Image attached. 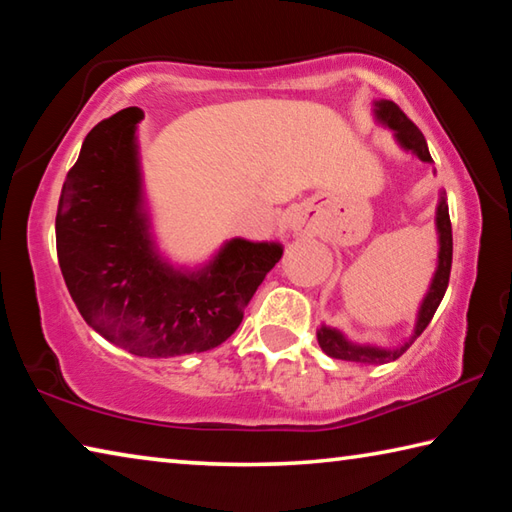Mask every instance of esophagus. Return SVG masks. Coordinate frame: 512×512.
Masks as SVG:
<instances>
[{"mask_svg":"<svg viewBox=\"0 0 512 512\" xmlns=\"http://www.w3.org/2000/svg\"><path fill=\"white\" fill-rule=\"evenodd\" d=\"M289 228L296 232V235H307V232L314 228V219L305 210V207H293L289 214Z\"/></svg>","mask_w":512,"mask_h":512,"instance_id":"obj_1","label":"esophagus"}]
</instances>
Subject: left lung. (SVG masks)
Wrapping results in <instances>:
<instances>
[{
  "mask_svg": "<svg viewBox=\"0 0 512 512\" xmlns=\"http://www.w3.org/2000/svg\"><path fill=\"white\" fill-rule=\"evenodd\" d=\"M372 117L379 126L388 128L393 133V140L404 153H411L413 158H418L424 164H433L427 140L420 133V128L404 115V112L395 106L393 101L379 99L372 101ZM436 173V169H433ZM436 237H438V259H436V271L429 282V289L420 300L418 314H415V325L409 339H404L397 345H377V343H361L352 341L348 334L339 327L320 323L316 329L318 345L327 357L359 363V366H381V363L400 359L402 354L411 348V343L427 329L431 323L433 314L443 300L447 284H449V271H452V223H449V207H447V194L445 189L438 192V205H436Z\"/></svg>",
  "mask_w": 512,
  "mask_h": 512,
  "instance_id": "left-lung-1",
  "label": "left lung"
}]
</instances>
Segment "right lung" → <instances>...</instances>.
Listing matches in <instances>:
<instances>
[{"instance_id": "right-lung-1", "label": "right lung", "mask_w": 512, "mask_h": 512, "mask_svg": "<svg viewBox=\"0 0 512 512\" xmlns=\"http://www.w3.org/2000/svg\"><path fill=\"white\" fill-rule=\"evenodd\" d=\"M140 108L99 121L69 169L56 212V250L85 323L149 359L221 345L280 262V241L225 239L201 264H176L153 232L137 124Z\"/></svg>"}]
</instances>
